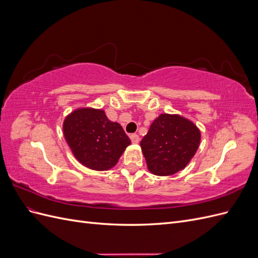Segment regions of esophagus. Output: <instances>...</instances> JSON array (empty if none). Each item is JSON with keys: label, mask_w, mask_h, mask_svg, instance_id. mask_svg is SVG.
<instances>
[{"label": "esophagus", "mask_w": 258, "mask_h": 258, "mask_svg": "<svg viewBox=\"0 0 258 258\" xmlns=\"http://www.w3.org/2000/svg\"><path fill=\"white\" fill-rule=\"evenodd\" d=\"M130 139H131V141L134 144H138L140 142V138H139L138 135H131Z\"/></svg>", "instance_id": "esophagus-1"}]
</instances>
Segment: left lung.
I'll return each mask as SVG.
<instances>
[{"label": "left lung", "instance_id": "8db88e82", "mask_svg": "<svg viewBox=\"0 0 258 258\" xmlns=\"http://www.w3.org/2000/svg\"><path fill=\"white\" fill-rule=\"evenodd\" d=\"M200 140L201 132L191 120L177 114H160L140 145L151 173L168 176L188 165Z\"/></svg>", "mask_w": 258, "mask_h": 258}]
</instances>
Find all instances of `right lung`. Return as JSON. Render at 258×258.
Returning a JSON list of instances; mask_svg holds the SVG:
<instances>
[{
	"instance_id": "1",
	"label": "right lung",
	"mask_w": 258,
	"mask_h": 258,
	"mask_svg": "<svg viewBox=\"0 0 258 258\" xmlns=\"http://www.w3.org/2000/svg\"><path fill=\"white\" fill-rule=\"evenodd\" d=\"M64 139L77 161L88 169L113 168L131 144L118 122L111 121L103 110L80 107L63 121Z\"/></svg>"
}]
</instances>
